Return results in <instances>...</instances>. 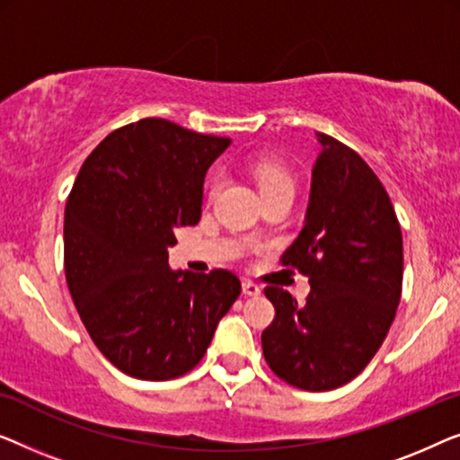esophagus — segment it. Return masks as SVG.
<instances>
[{
	"mask_svg": "<svg viewBox=\"0 0 460 460\" xmlns=\"http://www.w3.org/2000/svg\"><path fill=\"white\" fill-rule=\"evenodd\" d=\"M242 289H243V294L245 296H261V286H256L254 281H250V279H245L243 283H242Z\"/></svg>",
	"mask_w": 460,
	"mask_h": 460,
	"instance_id": "1",
	"label": "esophagus"
}]
</instances>
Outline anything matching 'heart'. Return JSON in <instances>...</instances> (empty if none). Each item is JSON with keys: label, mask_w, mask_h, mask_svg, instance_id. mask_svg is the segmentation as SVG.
I'll list each match as a JSON object with an SVG mask.
<instances>
[{"label": "heart", "mask_w": 460, "mask_h": 460, "mask_svg": "<svg viewBox=\"0 0 460 460\" xmlns=\"http://www.w3.org/2000/svg\"><path fill=\"white\" fill-rule=\"evenodd\" d=\"M252 172H254L258 191H261L262 198L273 196V193H294V179L286 166H283L279 160L262 158L252 166ZM217 187V181L212 183V190Z\"/></svg>", "instance_id": "1"}]
</instances>
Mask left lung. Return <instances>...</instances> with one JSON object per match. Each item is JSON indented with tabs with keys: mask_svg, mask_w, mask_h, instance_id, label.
<instances>
[{
	"mask_svg": "<svg viewBox=\"0 0 460 460\" xmlns=\"http://www.w3.org/2000/svg\"><path fill=\"white\" fill-rule=\"evenodd\" d=\"M321 154L304 227L281 256L308 277L297 304L267 288L275 319L262 352L277 377L308 392L348 384L384 344L402 294V231L390 196L357 152L316 133Z\"/></svg>",
	"mask_w": 460,
	"mask_h": 460,
	"instance_id": "8db88e82",
	"label": "left lung"
}]
</instances>
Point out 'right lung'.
Listing matches in <instances>:
<instances>
[{
  "mask_svg": "<svg viewBox=\"0 0 460 460\" xmlns=\"http://www.w3.org/2000/svg\"><path fill=\"white\" fill-rule=\"evenodd\" d=\"M231 139L164 119L116 128L83 163L64 210V270L93 344L137 379L185 375L242 292L231 270H172L174 229L198 225L204 177Z\"/></svg>",
  "mask_w": 460,
  "mask_h": 460,
  "instance_id": "1",
  "label": "right lung"
}]
</instances>
